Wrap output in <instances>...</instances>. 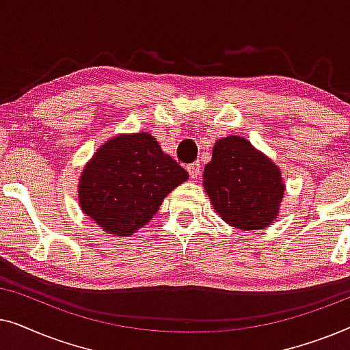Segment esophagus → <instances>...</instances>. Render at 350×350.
Wrapping results in <instances>:
<instances>
[{
	"label": "esophagus",
	"instance_id": "1",
	"mask_svg": "<svg viewBox=\"0 0 350 350\" xmlns=\"http://www.w3.org/2000/svg\"><path fill=\"white\" fill-rule=\"evenodd\" d=\"M186 170L189 172V175H191V178L193 180H198L199 176H200V164L198 161L196 162H193V164H189V165H186Z\"/></svg>",
	"mask_w": 350,
	"mask_h": 350
}]
</instances>
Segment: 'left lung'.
<instances>
[{"mask_svg": "<svg viewBox=\"0 0 350 350\" xmlns=\"http://www.w3.org/2000/svg\"><path fill=\"white\" fill-rule=\"evenodd\" d=\"M204 188L219 217L245 231L269 226L285 193L279 167L237 135L215 143L204 169Z\"/></svg>", "mask_w": 350, "mask_h": 350, "instance_id": "obj_1", "label": "left lung"}]
</instances>
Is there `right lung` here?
I'll list each match as a JSON object with an SVG mask.
<instances>
[{"mask_svg":"<svg viewBox=\"0 0 350 350\" xmlns=\"http://www.w3.org/2000/svg\"><path fill=\"white\" fill-rule=\"evenodd\" d=\"M188 172L148 132L116 135L95 151L81 174V210L114 236H132L159 210Z\"/></svg>","mask_w":350,"mask_h":350,"instance_id":"right-lung-1","label":"right lung"}]
</instances>
